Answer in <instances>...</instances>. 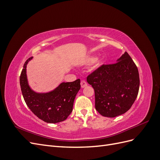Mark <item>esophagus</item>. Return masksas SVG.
I'll return each mask as SVG.
<instances>
[{
	"mask_svg": "<svg viewBox=\"0 0 160 160\" xmlns=\"http://www.w3.org/2000/svg\"><path fill=\"white\" fill-rule=\"evenodd\" d=\"M87 85H88V83H87V82L85 80L81 81V86L82 88H85Z\"/></svg>",
	"mask_w": 160,
	"mask_h": 160,
	"instance_id": "1",
	"label": "esophagus"
}]
</instances>
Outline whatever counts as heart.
Returning <instances> with one entry per match:
<instances>
[{"label": "heart", "instance_id": "1", "mask_svg": "<svg viewBox=\"0 0 160 160\" xmlns=\"http://www.w3.org/2000/svg\"><path fill=\"white\" fill-rule=\"evenodd\" d=\"M96 60V58L94 57H89V58H88V59L86 60V63L87 64H91L94 62Z\"/></svg>", "mask_w": 160, "mask_h": 160}]
</instances>
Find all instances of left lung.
I'll list each match as a JSON object with an SVG mask.
<instances>
[{
  "label": "left lung",
  "mask_w": 160,
  "mask_h": 160,
  "mask_svg": "<svg viewBox=\"0 0 160 160\" xmlns=\"http://www.w3.org/2000/svg\"><path fill=\"white\" fill-rule=\"evenodd\" d=\"M87 81L95 91L96 110L108 118L127 112L139 88L138 67L127 52L115 64L101 65L88 77Z\"/></svg>",
  "instance_id": "obj_1"
}]
</instances>
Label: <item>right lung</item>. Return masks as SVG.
I'll list each match as a JSON object with an SVG mask.
<instances>
[{"instance_id":"add662e5","label":"right lung","mask_w":160,"mask_h":160,"mask_svg":"<svg viewBox=\"0 0 160 160\" xmlns=\"http://www.w3.org/2000/svg\"><path fill=\"white\" fill-rule=\"evenodd\" d=\"M25 62L20 76V85L23 98L32 112L45 122L57 123L65 120L71 114L76 95L81 88L80 79L62 82L54 90L47 93H37L28 83L27 65Z\"/></svg>"}]
</instances>
